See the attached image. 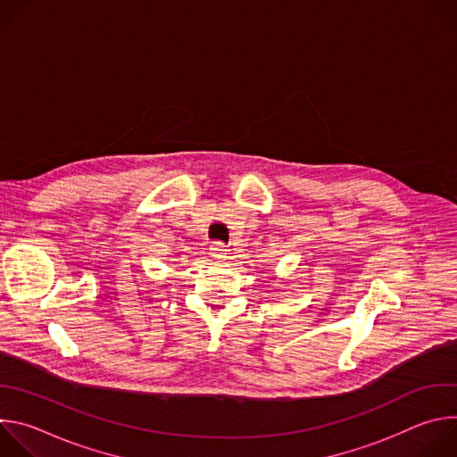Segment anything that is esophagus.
<instances>
[{
    "label": "esophagus",
    "mask_w": 457,
    "mask_h": 457,
    "mask_svg": "<svg viewBox=\"0 0 457 457\" xmlns=\"http://www.w3.org/2000/svg\"><path fill=\"white\" fill-rule=\"evenodd\" d=\"M210 251H212V256H213V258H219V260L226 258V254H228V247H226L222 242H213L212 247H210Z\"/></svg>",
    "instance_id": "esophagus-1"
}]
</instances>
